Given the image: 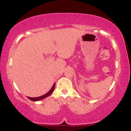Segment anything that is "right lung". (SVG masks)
I'll use <instances>...</instances> for the list:
<instances>
[{"label": "right lung", "instance_id": "obj_1", "mask_svg": "<svg viewBox=\"0 0 131 131\" xmlns=\"http://www.w3.org/2000/svg\"><path fill=\"white\" fill-rule=\"evenodd\" d=\"M55 83L53 85V86H52V88H51V89L48 92L47 94H46L45 95H42V96H40V97H28V98L29 99V100H31V101H39V100H42V99L46 98V97H47L48 96L52 94V92H53L54 89H55Z\"/></svg>", "mask_w": 131, "mask_h": 131}]
</instances>
